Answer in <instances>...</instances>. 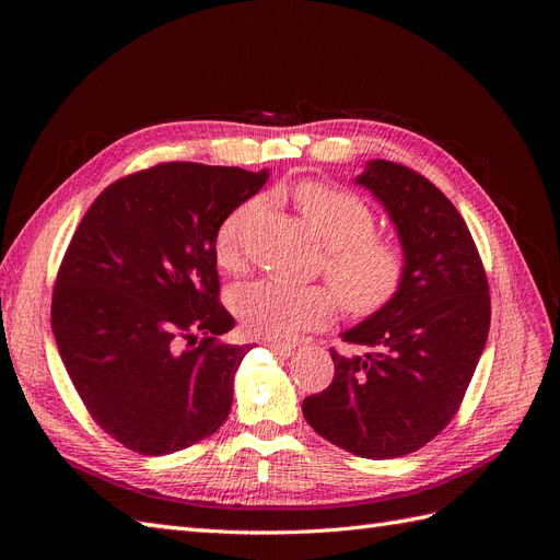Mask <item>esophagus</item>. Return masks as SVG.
Here are the masks:
<instances>
[{"label":"esophagus","mask_w":560,"mask_h":560,"mask_svg":"<svg viewBox=\"0 0 560 560\" xmlns=\"http://www.w3.org/2000/svg\"><path fill=\"white\" fill-rule=\"evenodd\" d=\"M266 346H268V350H270V352L280 354V358H292L294 350H296V346H292V343H276V341H268Z\"/></svg>","instance_id":"obj_1"}]
</instances>
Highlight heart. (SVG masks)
I'll list each match as a JSON object with an SVG mask.
<instances>
[{"mask_svg":"<svg viewBox=\"0 0 560 560\" xmlns=\"http://www.w3.org/2000/svg\"><path fill=\"white\" fill-rule=\"evenodd\" d=\"M296 210L325 247V273L341 306L352 315H371L385 308L399 292L406 276L404 249L376 235V217L362 198L327 184H301L294 194ZM257 200L231 210L214 235L217 264L238 270L241 233L257 212ZM233 311L252 336L287 341L296 334L327 325L336 299L319 284H287L257 280L233 294Z\"/></svg>","mask_w":560,"mask_h":560,"instance_id":"1","label":"heart"}]
</instances>
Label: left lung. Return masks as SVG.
I'll use <instances>...</instances> for the list:
<instances>
[{
    "mask_svg": "<svg viewBox=\"0 0 560 560\" xmlns=\"http://www.w3.org/2000/svg\"><path fill=\"white\" fill-rule=\"evenodd\" d=\"M354 184L393 222L406 257L397 296L341 338L327 389L303 399V418L334 446L389 460L425 446L460 406L488 338L486 270L453 202L406 165L374 159Z\"/></svg>",
    "mask_w": 560,
    "mask_h": 560,
    "instance_id": "8db88e82",
    "label": "left lung"
}]
</instances>
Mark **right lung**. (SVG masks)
Segmentation results:
<instances>
[{"instance_id":"add662e5","label":"right lung","mask_w":560,"mask_h":560,"mask_svg":"<svg viewBox=\"0 0 560 560\" xmlns=\"http://www.w3.org/2000/svg\"><path fill=\"white\" fill-rule=\"evenodd\" d=\"M266 179L161 163L109 184L74 231L50 327L79 397L126 448L175 453L229 418L252 346L217 341L235 319L217 299L214 235Z\"/></svg>"}]
</instances>
